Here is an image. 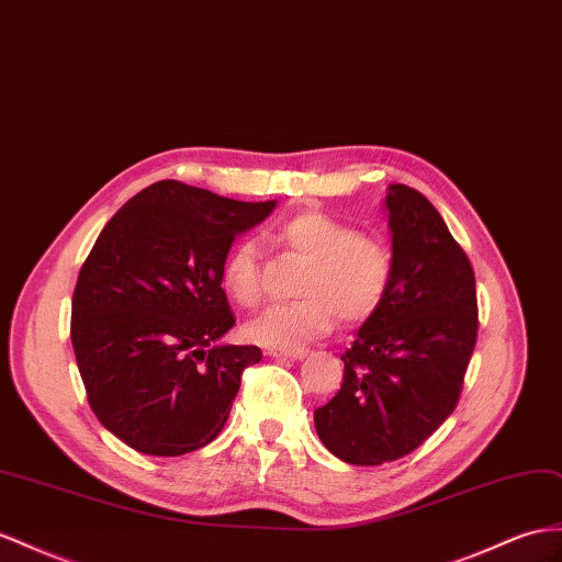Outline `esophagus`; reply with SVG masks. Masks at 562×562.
Wrapping results in <instances>:
<instances>
[{
  "mask_svg": "<svg viewBox=\"0 0 562 562\" xmlns=\"http://www.w3.org/2000/svg\"><path fill=\"white\" fill-rule=\"evenodd\" d=\"M268 356L270 358H278V361H299V358L306 356V349H296V351H276V349H270Z\"/></svg>",
  "mask_w": 562,
  "mask_h": 562,
  "instance_id": "esophagus-1",
  "label": "esophagus"
}]
</instances>
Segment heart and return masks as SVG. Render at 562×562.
I'll return each mask as SVG.
<instances>
[{
    "mask_svg": "<svg viewBox=\"0 0 562 562\" xmlns=\"http://www.w3.org/2000/svg\"><path fill=\"white\" fill-rule=\"evenodd\" d=\"M270 247L306 261L296 280L299 301L270 306L247 325V337L266 349L296 351L327 335L335 318L363 325L392 292L396 261L390 244L363 235L353 223L321 209H306L268 229ZM223 292L241 308L263 299V254L254 239H239L221 263Z\"/></svg>",
    "mask_w": 562,
    "mask_h": 562,
    "instance_id": "obj_1",
    "label": "heart"
}]
</instances>
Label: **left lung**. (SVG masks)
<instances>
[{"label": "left lung", "instance_id": "obj_1", "mask_svg": "<svg viewBox=\"0 0 562 562\" xmlns=\"http://www.w3.org/2000/svg\"><path fill=\"white\" fill-rule=\"evenodd\" d=\"M394 284L341 353V390L315 408L329 453L351 465L404 458L453 413L477 344V286L463 247L413 187L386 196Z\"/></svg>", "mask_w": 562, "mask_h": 562}]
</instances>
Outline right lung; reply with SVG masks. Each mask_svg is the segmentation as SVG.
<instances>
[{
	"mask_svg": "<svg viewBox=\"0 0 562 562\" xmlns=\"http://www.w3.org/2000/svg\"><path fill=\"white\" fill-rule=\"evenodd\" d=\"M276 201H237L178 180L135 194L85 258L70 308L80 378L109 431L147 456L221 435L258 347H215L235 315L221 263Z\"/></svg>",
	"mask_w": 562,
	"mask_h": 562,
	"instance_id": "right-lung-1",
	"label": "right lung"
}]
</instances>
